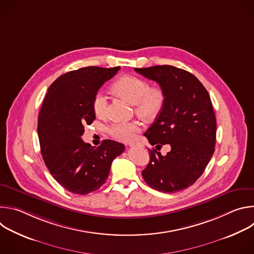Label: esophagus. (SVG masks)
I'll use <instances>...</instances> for the list:
<instances>
[{"instance_id": "obj_1", "label": "esophagus", "mask_w": 254, "mask_h": 254, "mask_svg": "<svg viewBox=\"0 0 254 254\" xmlns=\"http://www.w3.org/2000/svg\"><path fill=\"white\" fill-rule=\"evenodd\" d=\"M128 146L129 147H140V148H142L143 144L141 142H139V141H136V142H130Z\"/></svg>"}]
</instances>
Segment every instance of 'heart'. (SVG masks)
<instances>
[{
	"label": "heart",
	"mask_w": 254,
	"mask_h": 254,
	"mask_svg": "<svg viewBox=\"0 0 254 254\" xmlns=\"http://www.w3.org/2000/svg\"><path fill=\"white\" fill-rule=\"evenodd\" d=\"M113 89L135 105V113L147 120L158 117L165 105V92L161 87H150L147 80L125 75L119 78L113 85ZM107 110V98L101 91L97 92L93 99V111L96 116H103ZM140 130L135 122H116L108 127L111 135L122 141H128L135 137Z\"/></svg>",
	"instance_id": "1"
}]
</instances>
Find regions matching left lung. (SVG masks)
<instances>
[{"instance_id":"obj_1","label":"left lung","mask_w":254,"mask_h":254,"mask_svg":"<svg viewBox=\"0 0 254 254\" xmlns=\"http://www.w3.org/2000/svg\"><path fill=\"white\" fill-rule=\"evenodd\" d=\"M134 70L159 83L166 96L163 111L144 135L158 150L164 144L171 147L166 156L149 150L150 162L141 176L160 192L184 190L200 178L215 151L216 118L209 93L196 76L175 66Z\"/></svg>"}]
</instances>
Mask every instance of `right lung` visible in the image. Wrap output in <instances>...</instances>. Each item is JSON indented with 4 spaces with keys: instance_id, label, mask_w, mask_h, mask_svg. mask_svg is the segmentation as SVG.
Instances as JSON below:
<instances>
[{
    "instance_id": "right-lung-1",
    "label": "right lung",
    "mask_w": 254,
    "mask_h": 254,
    "mask_svg": "<svg viewBox=\"0 0 254 254\" xmlns=\"http://www.w3.org/2000/svg\"><path fill=\"white\" fill-rule=\"evenodd\" d=\"M121 67H83L59 76L48 88L38 117V136L45 165L67 191L85 195L100 188L121 142L104 139L97 148L82 140L84 127L95 120L93 99Z\"/></svg>"
}]
</instances>
